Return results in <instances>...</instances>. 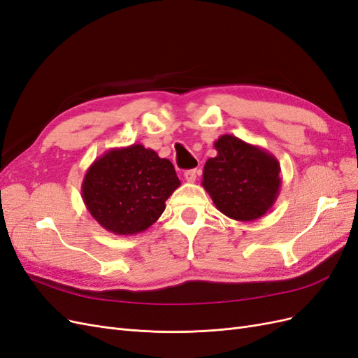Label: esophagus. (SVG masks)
Segmentation results:
<instances>
[{
    "instance_id": "obj_1",
    "label": "esophagus",
    "mask_w": 358,
    "mask_h": 358,
    "mask_svg": "<svg viewBox=\"0 0 358 358\" xmlns=\"http://www.w3.org/2000/svg\"><path fill=\"white\" fill-rule=\"evenodd\" d=\"M183 178H185L187 182H196V179H197V170L196 169L187 170L185 173H183Z\"/></svg>"
}]
</instances>
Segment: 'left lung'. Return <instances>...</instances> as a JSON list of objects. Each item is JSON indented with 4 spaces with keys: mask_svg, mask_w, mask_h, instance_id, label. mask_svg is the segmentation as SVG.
Instances as JSON below:
<instances>
[{
    "mask_svg": "<svg viewBox=\"0 0 358 358\" xmlns=\"http://www.w3.org/2000/svg\"><path fill=\"white\" fill-rule=\"evenodd\" d=\"M213 146L216 157L206 161L201 185L215 208L236 221L262 218L279 196V161L262 146L233 134L220 136Z\"/></svg>",
    "mask_w": 358,
    "mask_h": 358,
    "instance_id": "left-lung-1",
    "label": "left lung"
}]
</instances>
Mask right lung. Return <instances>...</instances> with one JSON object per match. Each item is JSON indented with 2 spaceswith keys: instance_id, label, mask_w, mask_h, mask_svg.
<instances>
[{
  "instance_id": "add662e5",
  "label": "right lung",
  "mask_w": 358,
  "mask_h": 358,
  "mask_svg": "<svg viewBox=\"0 0 358 358\" xmlns=\"http://www.w3.org/2000/svg\"><path fill=\"white\" fill-rule=\"evenodd\" d=\"M180 187L175 167L154 149L134 143L113 148L85 173L82 199L92 218L116 236L148 230Z\"/></svg>"
}]
</instances>
